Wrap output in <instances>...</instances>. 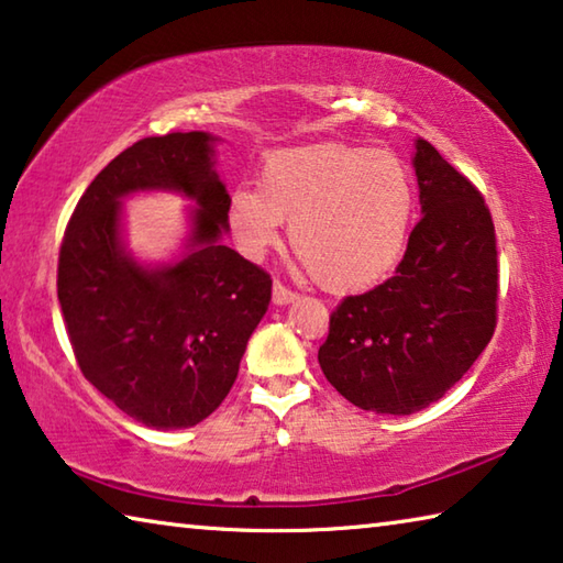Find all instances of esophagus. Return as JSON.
Here are the masks:
<instances>
[{
	"label": "esophagus",
	"mask_w": 563,
	"mask_h": 563,
	"mask_svg": "<svg viewBox=\"0 0 563 563\" xmlns=\"http://www.w3.org/2000/svg\"><path fill=\"white\" fill-rule=\"evenodd\" d=\"M298 300V292H292L290 288H285L280 280L273 283V302L275 305H288Z\"/></svg>",
	"instance_id": "obj_1"
}]
</instances>
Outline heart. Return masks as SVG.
<instances>
[{
  "label": "heart",
  "mask_w": 563,
  "mask_h": 563,
  "mask_svg": "<svg viewBox=\"0 0 563 563\" xmlns=\"http://www.w3.org/2000/svg\"><path fill=\"white\" fill-rule=\"evenodd\" d=\"M412 170L393 151L312 144L275 151L258 188L228 201V225L245 255L261 258L290 221V243L322 288L362 290L397 268L412 231Z\"/></svg>",
  "instance_id": "1"
}]
</instances>
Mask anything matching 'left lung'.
Here are the masks:
<instances>
[{
	"label": "left lung",
	"instance_id": "obj_1",
	"mask_svg": "<svg viewBox=\"0 0 563 563\" xmlns=\"http://www.w3.org/2000/svg\"><path fill=\"white\" fill-rule=\"evenodd\" d=\"M422 218L402 263L377 288L347 295L318 350L322 375L360 409L412 415L460 383L497 328V235L470 178L417 139Z\"/></svg>",
	"mask_w": 563,
	"mask_h": 563
}]
</instances>
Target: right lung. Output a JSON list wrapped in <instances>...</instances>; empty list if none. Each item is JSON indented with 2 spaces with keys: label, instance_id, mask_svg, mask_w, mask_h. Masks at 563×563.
<instances>
[{
  "label": "right lung",
  "instance_id": "obj_1",
  "mask_svg": "<svg viewBox=\"0 0 563 563\" xmlns=\"http://www.w3.org/2000/svg\"><path fill=\"white\" fill-rule=\"evenodd\" d=\"M213 141L176 131L121 151L84 190L59 247L56 295L84 377L154 430H184L218 409L271 302V275L221 243L231 198ZM154 187L199 208L185 258L144 269L120 243V198Z\"/></svg>",
  "mask_w": 563,
  "mask_h": 563
}]
</instances>
